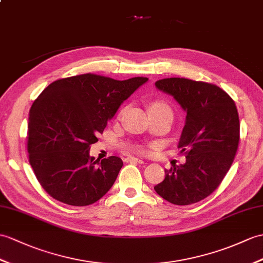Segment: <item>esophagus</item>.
I'll return each mask as SVG.
<instances>
[{
	"label": "esophagus",
	"mask_w": 263,
	"mask_h": 263,
	"mask_svg": "<svg viewBox=\"0 0 263 263\" xmlns=\"http://www.w3.org/2000/svg\"><path fill=\"white\" fill-rule=\"evenodd\" d=\"M126 162H139V163H143V160L140 159V158H136V157H127L125 158Z\"/></svg>",
	"instance_id": "1"
}]
</instances>
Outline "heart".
<instances>
[{
	"instance_id": "1",
	"label": "heart",
	"mask_w": 263,
	"mask_h": 263,
	"mask_svg": "<svg viewBox=\"0 0 263 263\" xmlns=\"http://www.w3.org/2000/svg\"><path fill=\"white\" fill-rule=\"evenodd\" d=\"M158 109H170V108H169V106L167 105V104H164L163 102H155V103H152L151 105H150V111H158ZM139 150L141 151V152L145 151V149L141 148V146H140Z\"/></svg>"
}]
</instances>
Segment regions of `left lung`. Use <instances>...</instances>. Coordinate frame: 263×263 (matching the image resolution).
Listing matches in <instances>:
<instances>
[{
  "mask_svg": "<svg viewBox=\"0 0 263 263\" xmlns=\"http://www.w3.org/2000/svg\"><path fill=\"white\" fill-rule=\"evenodd\" d=\"M156 87L172 95L186 112L178 143L186 162L164 169L156 193L175 205L206 198L221 184L234 160L240 121L234 101L216 85L187 78H164Z\"/></svg>",
  "mask_w": 263,
  "mask_h": 263,
  "instance_id": "left-lung-1",
  "label": "left lung"
}]
</instances>
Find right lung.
<instances>
[{
	"label": "right lung",
	"mask_w": 263,
	"mask_h": 263,
	"mask_svg": "<svg viewBox=\"0 0 263 263\" xmlns=\"http://www.w3.org/2000/svg\"><path fill=\"white\" fill-rule=\"evenodd\" d=\"M148 82L84 74L58 79L38 96L29 113V161L51 197L71 206L95 203L113 186L123 161L95 160L90 144L99 141L121 104Z\"/></svg>",
	"instance_id": "1"
}]
</instances>
